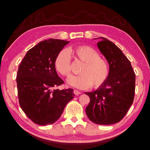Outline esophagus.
I'll use <instances>...</instances> for the list:
<instances>
[{
  "label": "esophagus",
  "instance_id": "34e87169",
  "mask_svg": "<svg viewBox=\"0 0 150 150\" xmlns=\"http://www.w3.org/2000/svg\"><path fill=\"white\" fill-rule=\"evenodd\" d=\"M74 93L76 95V96H79V94H81V92H79V91L77 90H74Z\"/></svg>",
  "mask_w": 150,
  "mask_h": 150
}]
</instances>
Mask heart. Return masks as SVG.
I'll return each instance as SVG.
<instances>
[{
	"mask_svg": "<svg viewBox=\"0 0 150 150\" xmlns=\"http://www.w3.org/2000/svg\"><path fill=\"white\" fill-rule=\"evenodd\" d=\"M71 54L75 60L83 64L79 73L80 75L71 76L67 83L71 86L79 89H86L92 86L98 88L103 84L108 77L110 67L108 61L100 57L99 52L90 46L82 45L66 50H62L54 59V67L62 75L68 77L71 71Z\"/></svg>",
	"mask_w": 150,
	"mask_h": 150,
	"instance_id": "1",
	"label": "heart"
}]
</instances>
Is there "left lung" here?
Masks as SVG:
<instances>
[{
    "mask_svg": "<svg viewBox=\"0 0 150 150\" xmlns=\"http://www.w3.org/2000/svg\"><path fill=\"white\" fill-rule=\"evenodd\" d=\"M101 39L98 47L108 61L110 73L107 81L96 91L85 92L90 99L86 113L96 124L110 125L121 121L133 104L135 73L120 49L106 38Z\"/></svg>",
    "mask_w": 150,
    "mask_h": 150,
    "instance_id": "left-lung-1",
    "label": "left lung"
}]
</instances>
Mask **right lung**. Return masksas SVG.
I'll list each match as a JSON object with an SVG mask.
<instances>
[{
  "mask_svg": "<svg viewBox=\"0 0 150 150\" xmlns=\"http://www.w3.org/2000/svg\"><path fill=\"white\" fill-rule=\"evenodd\" d=\"M69 42L49 39L26 52L17 73V94L21 108L35 124H52L73 98L72 88H54L64 84L54 67V59Z\"/></svg>",
  "mask_w": 150,
  "mask_h": 150,
  "instance_id": "obj_1",
  "label": "right lung"
}]
</instances>
